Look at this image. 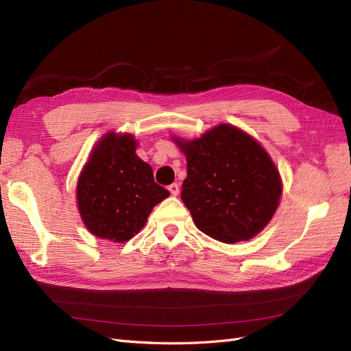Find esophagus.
<instances>
[{"label": "esophagus", "mask_w": 351, "mask_h": 351, "mask_svg": "<svg viewBox=\"0 0 351 351\" xmlns=\"http://www.w3.org/2000/svg\"><path fill=\"white\" fill-rule=\"evenodd\" d=\"M168 190H169V193H171L173 196H177L180 193V186L177 183H173L171 186H168Z\"/></svg>", "instance_id": "34e87169"}]
</instances>
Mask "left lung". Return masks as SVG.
<instances>
[{"instance_id": "obj_1", "label": "left lung", "mask_w": 351, "mask_h": 351, "mask_svg": "<svg viewBox=\"0 0 351 351\" xmlns=\"http://www.w3.org/2000/svg\"><path fill=\"white\" fill-rule=\"evenodd\" d=\"M171 139L187 161L182 199L202 232L232 244L253 239L269 224L282 182L254 137L224 123L193 141Z\"/></svg>"}]
</instances>
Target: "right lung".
<instances>
[{"instance_id":"add662e5","label":"right lung","mask_w":351,"mask_h":351,"mask_svg":"<svg viewBox=\"0 0 351 351\" xmlns=\"http://www.w3.org/2000/svg\"><path fill=\"white\" fill-rule=\"evenodd\" d=\"M136 147L133 134L105 133L80 171L77 209L84 227L99 239L129 241L145 227L154 206L169 196Z\"/></svg>"}]
</instances>
